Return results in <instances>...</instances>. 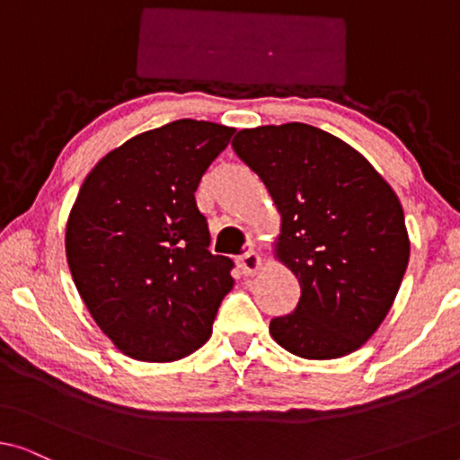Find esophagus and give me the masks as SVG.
<instances>
[{
	"label": "esophagus",
	"instance_id": "obj_1",
	"mask_svg": "<svg viewBox=\"0 0 460 460\" xmlns=\"http://www.w3.org/2000/svg\"><path fill=\"white\" fill-rule=\"evenodd\" d=\"M238 268L244 276H253L257 270L261 268V257L255 251H247V253L238 257Z\"/></svg>",
	"mask_w": 460,
	"mask_h": 460
}]
</instances>
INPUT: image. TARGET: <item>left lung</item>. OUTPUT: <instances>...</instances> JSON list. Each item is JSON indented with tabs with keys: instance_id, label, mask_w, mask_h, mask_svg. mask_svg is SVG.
<instances>
[{
	"instance_id": "8db88e82",
	"label": "left lung",
	"mask_w": 460,
	"mask_h": 460,
	"mask_svg": "<svg viewBox=\"0 0 460 460\" xmlns=\"http://www.w3.org/2000/svg\"><path fill=\"white\" fill-rule=\"evenodd\" d=\"M232 148L280 213L276 257L297 276L295 312L270 335L307 360L348 356L373 337L404 279L411 241L400 199L349 144L305 123L241 129Z\"/></svg>"
}]
</instances>
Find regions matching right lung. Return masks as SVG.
<instances>
[{
  "label": "right lung",
  "instance_id": "1",
  "mask_svg": "<svg viewBox=\"0 0 460 460\" xmlns=\"http://www.w3.org/2000/svg\"><path fill=\"white\" fill-rule=\"evenodd\" d=\"M234 131L180 119L111 150L81 184L66 222L68 268L100 331L134 360L197 351L234 287V263L207 249L194 199Z\"/></svg>",
  "mask_w": 460,
  "mask_h": 460
}]
</instances>
